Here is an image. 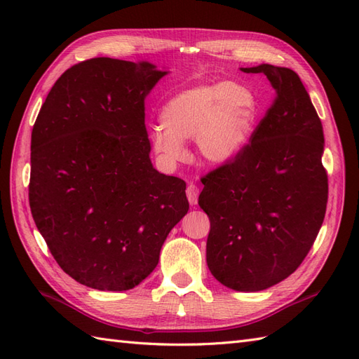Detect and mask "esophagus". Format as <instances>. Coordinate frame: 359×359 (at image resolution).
<instances>
[{"label": "esophagus", "mask_w": 359, "mask_h": 359, "mask_svg": "<svg viewBox=\"0 0 359 359\" xmlns=\"http://www.w3.org/2000/svg\"><path fill=\"white\" fill-rule=\"evenodd\" d=\"M187 197L191 205L197 203V197H199V187L194 184H189L187 188Z\"/></svg>", "instance_id": "esophagus-1"}]
</instances>
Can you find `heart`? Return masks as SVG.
I'll use <instances>...</instances> for the list:
<instances>
[{"instance_id":"heart-1","label":"heart","mask_w":359,"mask_h":359,"mask_svg":"<svg viewBox=\"0 0 359 359\" xmlns=\"http://www.w3.org/2000/svg\"><path fill=\"white\" fill-rule=\"evenodd\" d=\"M257 98L236 81L208 83L180 90L168 100L151 143L166 162L185 158V140L196 137L201 156L211 163H226L248 143L257 118Z\"/></svg>"}]
</instances>
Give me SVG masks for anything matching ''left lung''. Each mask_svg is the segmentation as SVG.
<instances>
[{
    "label": "left lung",
    "mask_w": 359,
    "mask_h": 359,
    "mask_svg": "<svg viewBox=\"0 0 359 359\" xmlns=\"http://www.w3.org/2000/svg\"><path fill=\"white\" fill-rule=\"evenodd\" d=\"M274 98L250 142L201 179L210 217L207 264L220 284L259 292L288 278L309 255L325 216L329 179L323 125L297 74L261 65Z\"/></svg>",
    "instance_id": "8db88e82"
}]
</instances>
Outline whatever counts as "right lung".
Returning a JSON list of instances; mask_svg holds the SVG:
<instances>
[{"mask_svg": "<svg viewBox=\"0 0 359 359\" xmlns=\"http://www.w3.org/2000/svg\"><path fill=\"white\" fill-rule=\"evenodd\" d=\"M166 72L90 58L62 74L30 140L29 205L62 270L109 292L135 287L189 203L185 180L149 160L144 100Z\"/></svg>", "mask_w": 359, "mask_h": 359, "instance_id": "right-lung-1", "label": "right lung"}]
</instances>
